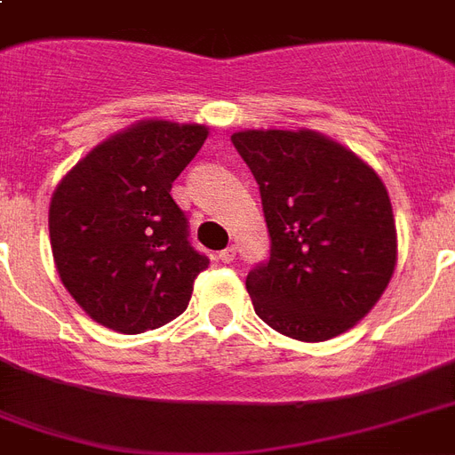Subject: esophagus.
Instances as JSON below:
<instances>
[{
    "label": "esophagus",
    "mask_w": 455,
    "mask_h": 455,
    "mask_svg": "<svg viewBox=\"0 0 455 455\" xmlns=\"http://www.w3.org/2000/svg\"><path fill=\"white\" fill-rule=\"evenodd\" d=\"M217 257H220V262L231 264V262H234V257H235V248H234V245H228V248L221 250V252Z\"/></svg>",
    "instance_id": "esophagus-1"
}]
</instances>
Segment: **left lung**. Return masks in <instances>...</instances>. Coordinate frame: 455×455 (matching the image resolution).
I'll use <instances>...</instances> for the list:
<instances>
[{
  "mask_svg": "<svg viewBox=\"0 0 455 455\" xmlns=\"http://www.w3.org/2000/svg\"><path fill=\"white\" fill-rule=\"evenodd\" d=\"M259 184L269 262L245 278L264 323L302 342L349 331L373 309L396 267V227L382 179L311 130L235 132Z\"/></svg>",
  "mask_w": 455,
  "mask_h": 455,
  "instance_id": "1",
  "label": "left lung"
}]
</instances>
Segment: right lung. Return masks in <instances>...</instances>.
<instances>
[{
  "label": "right lung",
  "instance_id": "add662e5",
  "mask_svg": "<svg viewBox=\"0 0 455 455\" xmlns=\"http://www.w3.org/2000/svg\"><path fill=\"white\" fill-rule=\"evenodd\" d=\"M205 139V124L139 120L92 148L56 186L53 262L96 323L137 335L188 307L210 259L188 241L170 191Z\"/></svg>",
  "mask_w": 455,
  "mask_h": 455
}]
</instances>
